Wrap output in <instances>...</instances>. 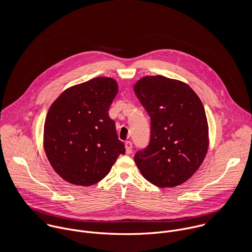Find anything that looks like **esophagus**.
Returning <instances> with one entry per match:
<instances>
[{
    "mask_svg": "<svg viewBox=\"0 0 252 252\" xmlns=\"http://www.w3.org/2000/svg\"><path fill=\"white\" fill-rule=\"evenodd\" d=\"M132 148H133V144L130 141L125 142V149H126L127 154H130L132 152Z\"/></svg>",
    "mask_w": 252,
    "mask_h": 252,
    "instance_id": "1",
    "label": "esophagus"
}]
</instances>
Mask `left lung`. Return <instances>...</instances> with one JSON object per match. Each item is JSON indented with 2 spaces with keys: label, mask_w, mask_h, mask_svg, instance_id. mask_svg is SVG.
<instances>
[{
  "label": "left lung",
  "mask_w": 252,
  "mask_h": 252,
  "mask_svg": "<svg viewBox=\"0 0 252 252\" xmlns=\"http://www.w3.org/2000/svg\"><path fill=\"white\" fill-rule=\"evenodd\" d=\"M134 91L151 119L150 143L135 154V163L157 187L182 184L200 168L209 149L203 103L188 84L163 75L142 77Z\"/></svg>",
  "instance_id": "1"
}]
</instances>
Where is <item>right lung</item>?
<instances>
[{"label": "right lung", "mask_w": 252, "mask_h": 252, "mask_svg": "<svg viewBox=\"0 0 252 252\" xmlns=\"http://www.w3.org/2000/svg\"><path fill=\"white\" fill-rule=\"evenodd\" d=\"M117 82L99 76L67 88L50 106L43 128V148L53 170L66 181L90 186L103 180L120 154L108 109Z\"/></svg>", "instance_id": "right-lung-1"}]
</instances>
